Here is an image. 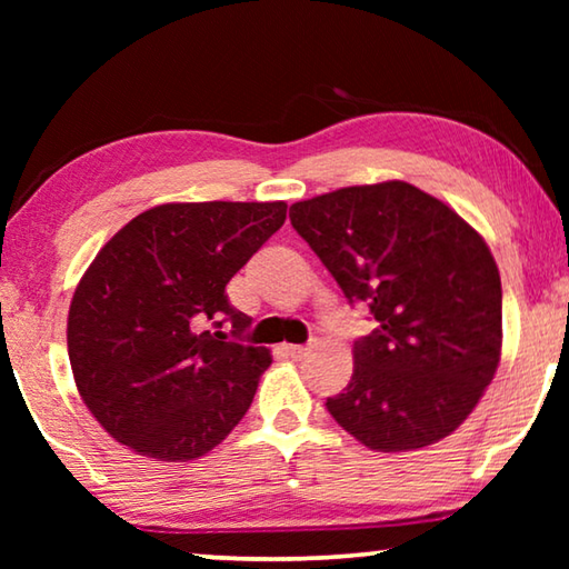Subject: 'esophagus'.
<instances>
[{
	"instance_id": "1",
	"label": "esophagus",
	"mask_w": 569,
	"mask_h": 569,
	"mask_svg": "<svg viewBox=\"0 0 569 569\" xmlns=\"http://www.w3.org/2000/svg\"><path fill=\"white\" fill-rule=\"evenodd\" d=\"M286 351H288V356H291V359H306L308 353H311V346H286Z\"/></svg>"
}]
</instances>
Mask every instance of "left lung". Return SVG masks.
<instances>
[{"mask_svg": "<svg viewBox=\"0 0 569 569\" xmlns=\"http://www.w3.org/2000/svg\"><path fill=\"white\" fill-rule=\"evenodd\" d=\"M291 226L377 321L353 341L349 387L326 399L331 417L377 451L449 437L502 351V281L485 238L403 180L301 200Z\"/></svg>", "mask_w": 569, "mask_h": 569, "instance_id": "left-lung-1", "label": "left lung"}]
</instances>
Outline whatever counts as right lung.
Returning a JSON list of instances; mask_svg holds the SVG:
<instances>
[{
  "label": "right lung",
  "mask_w": 569,
  "mask_h": 569,
  "mask_svg": "<svg viewBox=\"0 0 569 569\" xmlns=\"http://www.w3.org/2000/svg\"><path fill=\"white\" fill-rule=\"evenodd\" d=\"M286 203H166L94 256L67 316L77 391L112 439L158 461H190L246 417L271 351L226 286L286 220ZM234 326L233 342L202 323Z\"/></svg>",
  "instance_id": "1"
}]
</instances>
